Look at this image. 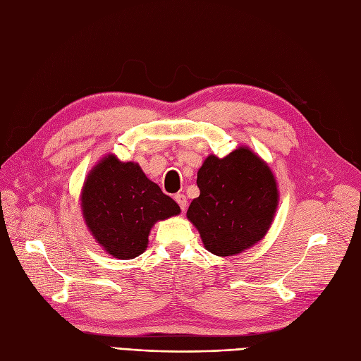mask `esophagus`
<instances>
[{
  "label": "esophagus",
  "mask_w": 361,
  "mask_h": 361,
  "mask_svg": "<svg viewBox=\"0 0 361 361\" xmlns=\"http://www.w3.org/2000/svg\"><path fill=\"white\" fill-rule=\"evenodd\" d=\"M174 200H176V202H178V204L180 206V209H182V211H185V209H187V204H188V200H187V197H185V195H183V194H176V195H174Z\"/></svg>",
  "instance_id": "34e87169"
}]
</instances>
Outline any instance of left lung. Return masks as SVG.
I'll return each mask as SVG.
<instances>
[{
  "instance_id": "obj_1",
  "label": "left lung",
  "mask_w": 361,
  "mask_h": 361,
  "mask_svg": "<svg viewBox=\"0 0 361 361\" xmlns=\"http://www.w3.org/2000/svg\"><path fill=\"white\" fill-rule=\"evenodd\" d=\"M200 195L187 218L215 256L244 253L265 238L279 206V188L268 164L247 146L224 158L209 155L197 171Z\"/></svg>"
}]
</instances>
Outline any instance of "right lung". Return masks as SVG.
<instances>
[{
    "label": "right lung",
    "instance_id": "obj_1",
    "mask_svg": "<svg viewBox=\"0 0 361 361\" xmlns=\"http://www.w3.org/2000/svg\"><path fill=\"white\" fill-rule=\"evenodd\" d=\"M80 204L94 241L120 260L145 253L154 224L180 214L179 204L146 176L138 162H123L113 154L87 174Z\"/></svg>",
    "mask_w": 361,
    "mask_h": 361
}]
</instances>
